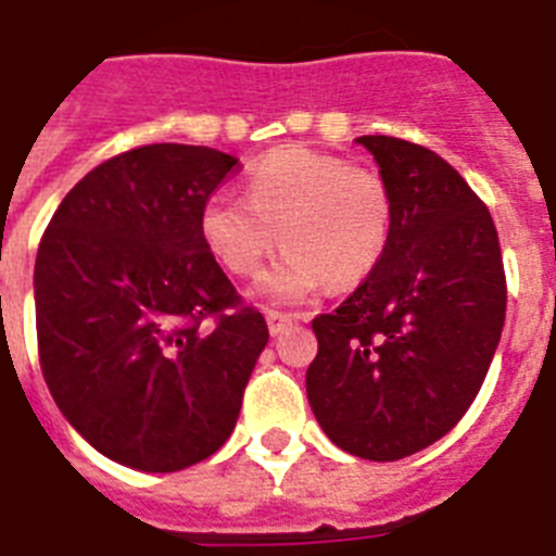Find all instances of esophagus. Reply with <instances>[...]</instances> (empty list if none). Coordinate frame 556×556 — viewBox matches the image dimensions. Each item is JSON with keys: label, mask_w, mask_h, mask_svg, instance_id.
Masks as SVG:
<instances>
[{"label": "esophagus", "mask_w": 556, "mask_h": 556, "mask_svg": "<svg viewBox=\"0 0 556 556\" xmlns=\"http://www.w3.org/2000/svg\"><path fill=\"white\" fill-rule=\"evenodd\" d=\"M265 323H268L270 337H279V333L286 331L288 325L293 323V317L291 314H282V311H268V314H265Z\"/></svg>", "instance_id": "esophagus-1"}]
</instances>
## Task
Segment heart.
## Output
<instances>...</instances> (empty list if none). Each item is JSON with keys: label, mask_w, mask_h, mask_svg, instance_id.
I'll return each mask as SVG.
<instances>
[{"label": "heart", "mask_w": 556, "mask_h": 556, "mask_svg": "<svg viewBox=\"0 0 556 556\" xmlns=\"http://www.w3.org/2000/svg\"><path fill=\"white\" fill-rule=\"evenodd\" d=\"M394 231L386 176L311 148H277L248 174V200L211 193L200 237L233 277L260 274L274 248L282 254L260 282L270 300H302L331 279L356 286L382 263Z\"/></svg>", "instance_id": "b5f03b06"}]
</instances>
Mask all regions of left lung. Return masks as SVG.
Here are the masks:
<instances>
[{"mask_svg": "<svg viewBox=\"0 0 556 556\" xmlns=\"http://www.w3.org/2000/svg\"><path fill=\"white\" fill-rule=\"evenodd\" d=\"M394 197L382 263L311 328L314 417L354 457L394 463L457 426L505 323V270L489 207L448 162L396 137H359Z\"/></svg>", "mask_w": 556, "mask_h": 556, "instance_id": "obj_1", "label": "left lung"}]
</instances>
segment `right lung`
Listing matches in <instances>:
<instances>
[{
    "mask_svg": "<svg viewBox=\"0 0 556 556\" xmlns=\"http://www.w3.org/2000/svg\"><path fill=\"white\" fill-rule=\"evenodd\" d=\"M237 162L176 142L119 153L67 191L39 242L42 377L119 466L168 473L223 448L268 345L200 237L202 202Z\"/></svg>",
    "mask_w": 556,
    "mask_h": 556,
    "instance_id": "add662e5",
    "label": "right lung"
}]
</instances>
